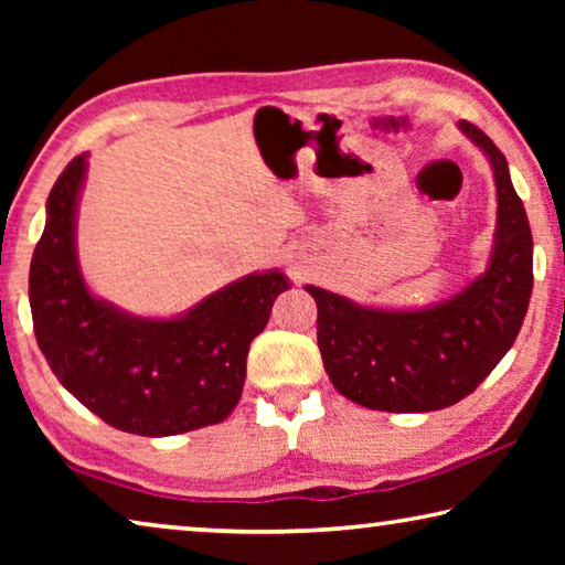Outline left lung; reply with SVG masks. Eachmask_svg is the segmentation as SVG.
Returning a JSON list of instances; mask_svg holds the SVG:
<instances>
[{
	"label": "left lung",
	"instance_id": "left-lung-1",
	"mask_svg": "<svg viewBox=\"0 0 565 565\" xmlns=\"http://www.w3.org/2000/svg\"><path fill=\"white\" fill-rule=\"evenodd\" d=\"M458 131L489 159L495 181V232L486 269L448 299L394 309L366 306L306 284L319 309L323 369L341 396L388 414L454 406L499 366L529 311L533 236L509 161L473 124Z\"/></svg>",
	"mask_w": 565,
	"mask_h": 565
}]
</instances>
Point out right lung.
Listing matches in <instances>:
<instances>
[{
  "mask_svg": "<svg viewBox=\"0 0 565 565\" xmlns=\"http://www.w3.org/2000/svg\"><path fill=\"white\" fill-rule=\"evenodd\" d=\"M89 154L70 161L46 199L30 266L36 343L62 386L119 431L177 436L232 414L252 341L276 296L281 269L254 271L174 317H139L97 296L82 274L76 216Z\"/></svg>",
  "mask_w": 565,
  "mask_h": 565,
  "instance_id": "1",
  "label": "right lung"
}]
</instances>
